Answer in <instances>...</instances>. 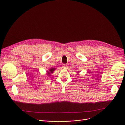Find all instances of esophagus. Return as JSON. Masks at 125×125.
Masks as SVG:
<instances>
[{"label": "esophagus", "mask_w": 125, "mask_h": 125, "mask_svg": "<svg viewBox=\"0 0 125 125\" xmlns=\"http://www.w3.org/2000/svg\"><path fill=\"white\" fill-rule=\"evenodd\" d=\"M67 67H68V66L66 64H63V65H62V67L64 69H66L67 68Z\"/></svg>", "instance_id": "esophagus-1"}]
</instances>
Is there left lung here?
Wrapping results in <instances>:
<instances>
[{
    "mask_svg": "<svg viewBox=\"0 0 125 125\" xmlns=\"http://www.w3.org/2000/svg\"><path fill=\"white\" fill-rule=\"evenodd\" d=\"M78 73H78H78H78Z\"/></svg>",
    "mask_w": 125,
    "mask_h": 125,
    "instance_id": "1",
    "label": "left lung"
}]
</instances>
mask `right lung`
<instances>
[{
	"label": "right lung",
	"instance_id": "obj_1",
	"mask_svg": "<svg viewBox=\"0 0 125 125\" xmlns=\"http://www.w3.org/2000/svg\"><path fill=\"white\" fill-rule=\"evenodd\" d=\"M56 70V68H50L48 71H47V73H46V75L50 77L51 76V74H52L53 73V72Z\"/></svg>",
	"mask_w": 125,
	"mask_h": 125
}]
</instances>
